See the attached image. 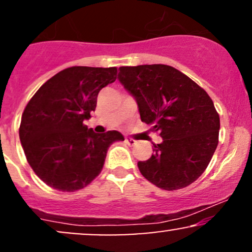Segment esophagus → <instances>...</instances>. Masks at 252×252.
<instances>
[{
  "mask_svg": "<svg viewBox=\"0 0 252 252\" xmlns=\"http://www.w3.org/2000/svg\"><path fill=\"white\" fill-rule=\"evenodd\" d=\"M126 143L128 144V146H135L136 141L134 140V138H131V137H126Z\"/></svg>",
  "mask_w": 252,
  "mask_h": 252,
  "instance_id": "obj_1",
  "label": "esophagus"
}]
</instances>
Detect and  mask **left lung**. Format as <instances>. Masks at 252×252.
I'll return each mask as SVG.
<instances>
[{
    "label": "left lung",
    "mask_w": 252,
    "mask_h": 252,
    "mask_svg": "<svg viewBox=\"0 0 252 252\" xmlns=\"http://www.w3.org/2000/svg\"><path fill=\"white\" fill-rule=\"evenodd\" d=\"M118 79L135 98L141 121L160 132L162 142L137 166L158 189L187 187L200 176L218 146L220 121L204 89L162 63L120 67Z\"/></svg>",
    "instance_id": "1"
}]
</instances>
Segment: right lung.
<instances>
[{"mask_svg":"<svg viewBox=\"0 0 252 252\" xmlns=\"http://www.w3.org/2000/svg\"><path fill=\"white\" fill-rule=\"evenodd\" d=\"M117 78L116 67L72 66L48 79L26 105L20 141L32 169L62 192L82 189L98 176L116 130L96 134L83 122L94 111L99 91Z\"/></svg>","mask_w":252,"mask_h":252,"instance_id":"right-lung-1","label":"right lung"}]
</instances>
